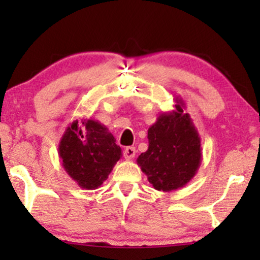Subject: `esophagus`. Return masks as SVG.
<instances>
[{"mask_svg": "<svg viewBox=\"0 0 260 260\" xmlns=\"http://www.w3.org/2000/svg\"><path fill=\"white\" fill-rule=\"evenodd\" d=\"M136 148L134 147H127L126 149H124V151H123V155H124V157H126L127 160H131V159H133L134 156H136Z\"/></svg>", "mask_w": 260, "mask_h": 260, "instance_id": "34e87169", "label": "esophagus"}]
</instances>
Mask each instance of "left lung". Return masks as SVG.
<instances>
[{"mask_svg":"<svg viewBox=\"0 0 260 260\" xmlns=\"http://www.w3.org/2000/svg\"><path fill=\"white\" fill-rule=\"evenodd\" d=\"M175 110L160 113L148 129L149 147L137 159L148 181L157 190L170 192L184 187L202 164L201 137L184 103L176 98Z\"/></svg>","mask_w":260,"mask_h":260,"instance_id":"obj_1","label":"left lung"}]
</instances>
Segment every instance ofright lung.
<instances>
[{
	"mask_svg": "<svg viewBox=\"0 0 260 260\" xmlns=\"http://www.w3.org/2000/svg\"><path fill=\"white\" fill-rule=\"evenodd\" d=\"M64 171L83 189H96L122 156L115 137L99 121L74 120L59 140Z\"/></svg>",
	"mask_w": 260,
	"mask_h": 260,
	"instance_id": "add662e5",
	"label": "right lung"
}]
</instances>
